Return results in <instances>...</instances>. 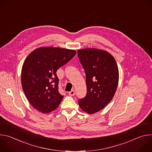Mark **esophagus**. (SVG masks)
Returning <instances> with one entry per match:
<instances>
[{
    "instance_id": "esophagus-1",
    "label": "esophagus",
    "mask_w": 152,
    "mask_h": 152,
    "mask_svg": "<svg viewBox=\"0 0 152 152\" xmlns=\"http://www.w3.org/2000/svg\"><path fill=\"white\" fill-rule=\"evenodd\" d=\"M69 94L70 96H74V95L75 94V90H72L71 91L69 92Z\"/></svg>"
}]
</instances>
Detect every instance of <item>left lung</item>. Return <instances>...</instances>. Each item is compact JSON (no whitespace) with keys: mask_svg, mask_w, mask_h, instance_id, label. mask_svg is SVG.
<instances>
[{"mask_svg":"<svg viewBox=\"0 0 152 152\" xmlns=\"http://www.w3.org/2000/svg\"><path fill=\"white\" fill-rule=\"evenodd\" d=\"M78 57L86 74V96L78 100L81 109L92 114L109 103L116 92L119 79L117 62L106 50L87 48L77 50Z\"/></svg>","mask_w":152,"mask_h":152,"instance_id":"8db88e82","label":"left lung"}]
</instances>
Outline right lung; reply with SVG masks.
<instances>
[{"mask_svg": "<svg viewBox=\"0 0 152 152\" xmlns=\"http://www.w3.org/2000/svg\"><path fill=\"white\" fill-rule=\"evenodd\" d=\"M75 50L41 47L26 58L21 75L25 94L35 110L49 113L58 107L64 96L58 91L57 70L76 55Z\"/></svg>", "mask_w": 152, "mask_h": 152, "instance_id": "1", "label": "right lung"}]
</instances>
